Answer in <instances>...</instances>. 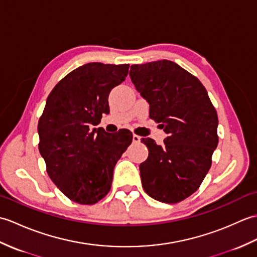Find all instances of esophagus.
Listing matches in <instances>:
<instances>
[{
    "label": "esophagus",
    "mask_w": 257,
    "mask_h": 257,
    "mask_svg": "<svg viewBox=\"0 0 257 257\" xmlns=\"http://www.w3.org/2000/svg\"><path fill=\"white\" fill-rule=\"evenodd\" d=\"M140 139H141V138L139 137V136H137V135H133V141H134V143H136V144L139 143Z\"/></svg>",
    "instance_id": "esophagus-1"
}]
</instances>
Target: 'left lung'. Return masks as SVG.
<instances>
[{
    "instance_id": "left-lung-1",
    "label": "left lung",
    "mask_w": 257,
    "mask_h": 257,
    "mask_svg": "<svg viewBox=\"0 0 257 257\" xmlns=\"http://www.w3.org/2000/svg\"><path fill=\"white\" fill-rule=\"evenodd\" d=\"M130 78L148 101L149 116L168 137L159 146L143 138L149 150L140 163L143 188L163 203H177L199 189L217 147V114L201 81L167 59L133 65Z\"/></svg>"
}]
</instances>
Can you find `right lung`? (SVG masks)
<instances>
[{
    "label": "right lung",
    "mask_w": 257,
    "mask_h": 257,
    "mask_svg": "<svg viewBox=\"0 0 257 257\" xmlns=\"http://www.w3.org/2000/svg\"><path fill=\"white\" fill-rule=\"evenodd\" d=\"M129 65L88 63L59 81L47 97L37 125L47 173L68 199L95 204L109 192L113 169L133 141L129 130L109 135L92 128L109 113L108 96Z\"/></svg>",
    "instance_id": "right-lung-1"
}]
</instances>
